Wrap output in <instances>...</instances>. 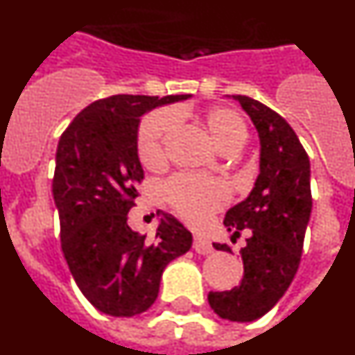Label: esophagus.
Here are the masks:
<instances>
[{
    "instance_id": "esophagus-1",
    "label": "esophagus",
    "mask_w": 355,
    "mask_h": 355,
    "mask_svg": "<svg viewBox=\"0 0 355 355\" xmlns=\"http://www.w3.org/2000/svg\"><path fill=\"white\" fill-rule=\"evenodd\" d=\"M193 249H196V252H199V254L213 252L211 241H209L208 238H205V236H196V238H193Z\"/></svg>"
}]
</instances>
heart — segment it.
<instances>
[{"mask_svg": "<svg viewBox=\"0 0 355 355\" xmlns=\"http://www.w3.org/2000/svg\"><path fill=\"white\" fill-rule=\"evenodd\" d=\"M172 112H158L142 122L139 131V158L144 167L158 168L167 158V142L175 128ZM200 126L209 135L218 150H238L245 144L247 126L236 110L213 106L199 115ZM168 205L192 224L205 222L211 213L227 202V188L222 181L205 180L196 175H175L163 187Z\"/></svg>", "mask_w": 355, "mask_h": 355, "instance_id": "heart-1", "label": "heart"}]
</instances>
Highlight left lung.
I'll list each match as a JSON object with an SVG mask.
<instances>
[{
	"mask_svg": "<svg viewBox=\"0 0 355 355\" xmlns=\"http://www.w3.org/2000/svg\"><path fill=\"white\" fill-rule=\"evenodd\" d=\"M241 105L259 137V174L245 200L225 213L231 240L247 231L240 250L243 279L227 291H209L213 311L231 322L261 318L286 293L299 270L306 227L311 216V165L299 137L274 110L247 96ZM227 250L225 243H213Z\"/></svg>",
	"mask_w": 355,
	"mask_h": 355,
	"instance_id": "left-lung-1",
	"label": "left lung"
}]
</instances>
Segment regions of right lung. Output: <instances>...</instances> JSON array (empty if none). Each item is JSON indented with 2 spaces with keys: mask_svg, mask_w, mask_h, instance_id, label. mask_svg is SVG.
<instances>
[{
  "mask_svg": "<svg viewBox=\"0 0 355 355\" xmlns=\"http://www.w3.org/2000/svg\"><path fill=\"white\" fill-rule=\"evenodd\" d=\"M188 97L99 99L74 117L56 147L53 199L65 261L87 300L110 316L147 311L165 266L192 247V233L168 213L159 211L153 240L128 225L144 180L137 147L140 117Z\"/></svg>",
  "mask_w": 355,
  "mask_h": 355,
  "instance_id": "1",
  "label": "right lung"
}]
</instances>
